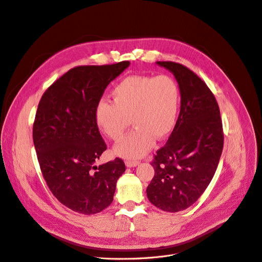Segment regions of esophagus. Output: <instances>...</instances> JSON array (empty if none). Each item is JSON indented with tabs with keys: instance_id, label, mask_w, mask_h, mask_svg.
I'll use <instances>...</instances> for the list:
<instances>
[{
	"instance_id": "1",
	"label": "esophagus",
	"mask_w": 262,
	"mask_h": 262,
	"mask_svg": "<svg viewBox=\"0 0 262 262\" xmlns=\"http://www.w3.org/2000/svg\"><path fill=\"white\" fill-rule=\"evenodd\" d=\"M125 164H126V166L128 167V168H134V167H136V166H138L139 165V163L138 162H133V160H126L125 162Z\"/></svg>"
}]
</instances>
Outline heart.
Instances as JSON below:
<instances>
[{"mask_svg": "<svg viewBox=\"0 0 262 262\" xmlns=\"http://www.w3.org/2000/svg\"><path fill=\"white\" fill-rule=\"evenodd\" d=\"M113 103L102 100L95 111L97 127L112 140L123 137L130 118L135 127L119 144L114 154L125 159L146 155L154 138H166L173 130L179 109L180 92L176 80L167 74L131 75L112 90Z\"/></svg>", "mask_w": 262, "mask_h": 262, "instance_id": "heart-1", "label": "heart"}]
</instances>
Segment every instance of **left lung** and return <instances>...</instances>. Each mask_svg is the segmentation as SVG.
<instances>
[{"label": "left lung", "mask_w": 262, "mask_h": 262, "mask_svg": "<svg viewBox=\"0 0 262 262\" xmlns=\"http://www.w3.org/2000/svg\"><path fill=\"white\" fill-rule=\"evenodd\" d=\"M173 73L180 92V112L167 144L160 148L147 196L165 212L188 209L216 172L224 148L219 107L203 79L182 64L156 62Z\"/></svg>", "instance_id": "8db88e82"}]
</instances>
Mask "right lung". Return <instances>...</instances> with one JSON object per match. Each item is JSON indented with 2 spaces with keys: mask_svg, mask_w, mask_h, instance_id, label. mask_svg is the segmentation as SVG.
<instances>
[{
  "mask_svg": "<svg viewBox=\"0 0 262 262\" xmlns=\"http://www.w3.org/2000/svg\"><path fill=\"white\" fill-rule=\"evenodd\" d=\"M130 65L78 66L43 94L33 124V144L46 183L59 203L79 214L102 212L113 201L126 170L120 158L94 165L107 149L95 111L107 86Z\"/></svg>",
  "mask_w": 262,
  "mask_h": 262,
  "instance_id": "right-lung-1",
  "label": "right lung"
}]
</instances>
